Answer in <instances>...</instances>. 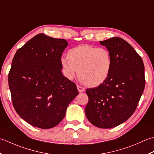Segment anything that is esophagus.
Instances as JSON below:
<instances>
[{
  "mask_svg": "<svg viewBox=\"0 0 154 154\" xmlns=\"http://www.w3.org/2000/svg\"><path fill=\"white\" fill-rule=\"evenodd\" d=\"M77 88H78V90L79 92H82L84 90H85L84 88H83L82 86H80L79 85H77Z\"/></svg>",
  "mask_w": 154,
  "mask_h": 154,
  "instance_id": "esophagus-1",
  "label": "esophagus"
}]
</instances>
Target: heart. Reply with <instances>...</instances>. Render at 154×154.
Segmentation results:
<instances>
[{
    "label": "heart",
    "mask_w": 154,
    "mask_h": 154,
    "mask_svg": "<svg viewBox=\"0 0 154 154\" xmlns=\"http://www.w3.org/2000/svg\"><path fill=\"white\" fill-rule=\"evenodd\" d=\"M67 56L60 59V64L62 72L68 79H73L78 72L80 81L96 87L104 82L110 74L112 60L107 48L81 45L70 49Z\"/></svg>",
    "instance_id": "heart-1"
}]
</instances>
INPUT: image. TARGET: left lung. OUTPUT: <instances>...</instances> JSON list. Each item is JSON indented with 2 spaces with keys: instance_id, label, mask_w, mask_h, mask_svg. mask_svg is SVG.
<instances>
[{
  "instance_id": "8db88e82",
  "label": "left lung",
  "mask_w": 154,
  "mask_h": 154,
  "mask_svg": "<svg viewBox=\"0 0 154 154\" xmlns=\"http://www.w3.org/2000/svg\"><path fill=\"white\" fill-rule=\"evenodd\" d=\"M100 42L110 52L112 69L103 84L86 89L89 100L85 114L95 126L112 128L126 121L136 110L145 88L144 65L133 47L121 38Z\"/></svg>"
}]
</instances>
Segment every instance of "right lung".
Instances as JSON below:
<instances>
[{
    "instance_id": "right-lung-1",
    "label": "right lung",
    "mask_w": 154,
    "mask_h": 154,
    "mask_svg": "<svg viewBox=\"0 0 154 154\" xmlns=\"http://www.w3.org/2000/svg\"><path fill=\"white\" fill-rule=\"evenodd\" d=\"M68 42L38 34L16 52L8 86L16 112L27 123L48 129L63 120L78 94L76 84L62 73L60 59Z\"/></svg>"
}]
</instances>
